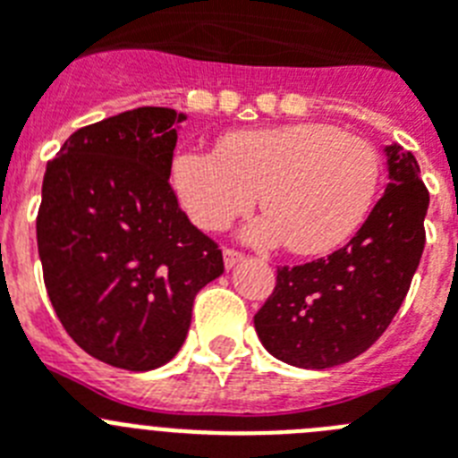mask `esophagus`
<instances>
[{"mask_svg":"<svg viewBox=\"0 0 458 458\" xmlns=\"http://www.w3.org/2000/svg\"><path fill=\"white\" fill-rule=\"evenodd\" d=\"M222 257H225V266H226V268H233V266L241 264L242 259H245L241 252H238V250H232V248L222 250Z\"/></svg>","mask_w":458,"mask_h":458,"instance_id":"34e87169","label":"esophagus"}]
</instances>
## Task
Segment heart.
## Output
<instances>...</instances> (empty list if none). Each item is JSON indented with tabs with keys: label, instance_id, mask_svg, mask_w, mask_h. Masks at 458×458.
I'll list each match as a JSON object with an SVG mask.
<instances>
[{
	"label": "heart",
	"instance_id": "1",
	"mask_svg": "<svg viewBox=\"0 0 458 458\" xmlns=\"http://www.w3.org/2000/svg\"><path fill=\"white\" fill-rule=\"evenodd\" d=\"M380 157L362 137L327 123H286L229 132L217 151L185 148L172 160V185L190 220L220 232L257 201L248 226L257 245H289L302 257L333 252L374 206Z\"/></svg>",
	"mask_w": 458,
	"mask_h": 458
}]
</instances>
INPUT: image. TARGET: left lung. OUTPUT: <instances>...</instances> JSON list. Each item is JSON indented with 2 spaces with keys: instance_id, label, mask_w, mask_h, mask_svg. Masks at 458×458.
Here are the masks:
<instances>
[{
  "instance_id": "obj_1",
  "label": "left lung",
  "mask_w": 458,
  "mask_h": 458,
  "mask_svg": "<svg viewBox=\"0 0 458 458\" xmlns=\"http://www.w3.org/2000/svg\"><path fill=\"white\" fill-rule=\"evenodd\" d=\"M387 183L365 225L342 250L277 268V284L254 314L264 349L301 369H330L365 353L402 307L424 250L428 192L420 165L386 147Z\"/></svg>"
}]
</instances>
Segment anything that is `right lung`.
Listing matches in <instances>:
<instances>
[{"mask_svg": "<svg viewBox=\"0 0 458 458\" xmlns=\"http://www.w3.org/2000/svg\"><path fill=\"white\" fill-rule=\"evenodd\" d=\"M183 121L169 107L121 112L72 132L46 167L36 238L47 295L72 342L119 369L167 365L197 291L225 273L169 185Z\"/></svg>", "mask_w": 458, "mask_h": 458, "instance_id": "add662e5", "label": "right lung"}]
</instances>
